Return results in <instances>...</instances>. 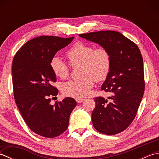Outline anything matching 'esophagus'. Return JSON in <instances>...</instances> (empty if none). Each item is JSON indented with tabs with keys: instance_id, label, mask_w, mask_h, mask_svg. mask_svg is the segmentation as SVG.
I'll return each mask as SVG.
<instances>
[{
	"instance_id": "obj_1",
	"label": "esophagus",
	"mask_w": 159,
	"mask_h": 159,
	"mask_svg": "<svg viewBox=\"0 0 159 159\" xmlns=\"http://www.w3.org/2000/svg\"><path fill=\"white\" fill-rule=\"evenodd\" d=\"M76 102L78 103H80V102H83V101L85 100V99H84V98H76Z\"/></svg>"
}]
</instances>
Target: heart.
<instances>
[{
  "instance_id": "obj_1",
  "label": "heart",
  "mask_w": 159,
  "mask_h": 159,
  "mask_svg": "<svg viewBox=\"0 0 159 159\" xmlns=\"http://www.w3.org/2000/svg\"><path fill=\"white\" fill-rule=\"evenodd\" d=\"M72 66L80 63V77L63 84L62 92L66 96L83 98L88 96L93 85L94 79L101 81L106 79L111 67V54L105 47L95 48L93 45L78 42L66 53ZM50 67L55 75L64 79L69 74V67L58 56L50 61Z\"/></svg>"
}]
</instances>
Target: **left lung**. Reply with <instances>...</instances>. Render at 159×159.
<instances>
[{"label":"left lung","instance_id":"left-lung-1","mask_svg":"<svg viewBox=\"0 0 159 159\" xmlns=\"http://www.w3.org/2000/svg\"><path fill=\"white\" fill-rule=\"evenodd\" d=\"M79 36L105 47L111 54L110 70L101 89L111 93V96L94 98L96 107L92 120L93 127L101 133H120L133 121L143 96L144 72L140 50L119 32L101 31Z\"/></svg>","mask_w":159,"mask_h":159}]
</instances>
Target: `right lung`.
Listing matches in <instances>:
<instances>
[{"mask_svg":"<svg viewBox=\"0 0 159 159\" xmlns=\"http://www.w3.org/2000/svg\"><path fill=\"white\" fill-rule=\"evenodd\" d=\"M73 39L38 37L25 43L13 59L16 103L30 129L40 136L54 138L65 132L70 114L76 106V100L70 97L54 105L50 104L51 98L58 94V90L52 85L57 78L50 67V61Z\"/></svg>","mask_w":159,"mask_h":159,"instance_id":"obj_1","label":"right lung"}]
</instances>
